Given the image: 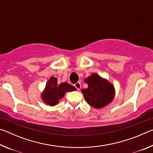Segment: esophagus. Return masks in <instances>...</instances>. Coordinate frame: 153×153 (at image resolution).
I'll use <instances>...</instances> for the list:
<instances>
[{
	"label": "esophagus",
	"instance_id": "1",
	"mask_svg": "<svg viewBox=\"0 0 153 153\" xmlns=\"http://www.w3.org/2000/svg\"><path fill=\"white\" fill-rule=\"evenodd\" d=\"M74 86L77 90H79L80 88H81V84H80V82H77L74 84Z\"/></svg>",
	"mask_w": 153,
	"mask_h": 153
}]
</instances>
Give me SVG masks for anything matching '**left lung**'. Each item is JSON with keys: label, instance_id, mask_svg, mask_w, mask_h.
<instances>
[{"label": "left lung", "instance_id": "8db88e82", "mask_svg": "<svg viewBox=\"0 0 153 153\" xmlns=\"http://www.w3.org/2000/svg\"><path fill=\"white\" fill-rule=\"evenodd\" d=\"M85 82L88 88L82 90L88 104L96 108L105 107L113 99L115 90L112 84L98 75L93 74Z\"/></svg>", "mask_w": 153, "mask_h": 153}]
</instances>
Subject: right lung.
Here are the masks:
<instances>
[{
    "label": "right lung",
    "mask_w": 153,
    "mask_h": 153,
    "mask_svg": "<svg viewBox=\"0 0 153 153\" xmlns=\"http://www.w3.org/2000/svg\"><path fill=\"white\" fill-rule=\"evenodd\" d=\"M76 88L67 82L57 84V79L51 77L46 84L45 91L42 94V99L45 103L51 106H55L59 103V99L64 97L67 92L76 90Z\"/></svg>",
    "instance_id": "add662e5"
}]
</instances>
